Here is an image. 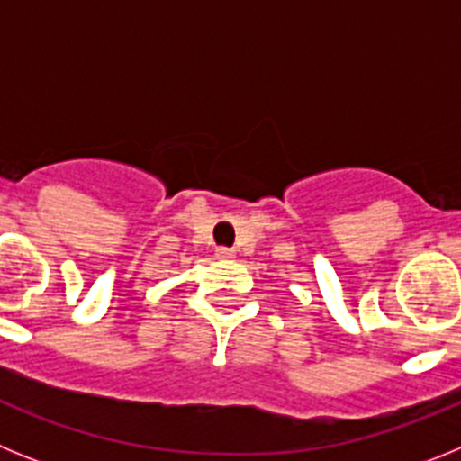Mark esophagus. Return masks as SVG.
I'll return each mask as SVG.
<instances>
[{
    "label": "esophagus",
    "instance_id": "esophagus-1",
    "mask_svg": "<svg viewBox=\"0 0 461 461\" xmlns=\"http://www.w3.org/2000/svg\"><path fill=\"white\" fill-rule=\"evenodd\" d=\"M233 256H235V251L228 249V247H219V249H217V258H221V260L233 258Z\"/></svg>",
    "mask_w": 461,
    "mask_h": 461
}]
</instances>
